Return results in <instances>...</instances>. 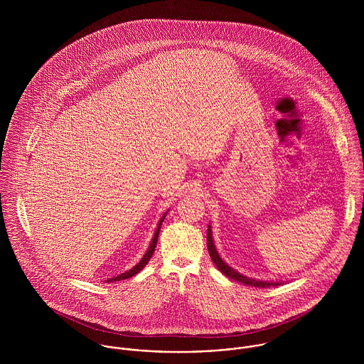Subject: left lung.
Segmentation results:
<instances>
[{
    "label": "left lung",
    "instance_id": "left-lung-1",
    "mask_svg": "<svg viewBox=\"0 0 364 364\" xmlns=\"http://www.w3.org/2000/svg\"><path fill=\"white\" fill-rule=\"evenodd\" d=\"M208 254H210V258L214 262V264L217 266V269L224 273L227 277L232 279V280H237V282H241L247 286H254V287H270V286H277L280 284L279 282L277 283H272V282H260V280H254V279H250L247 276H242L238 272H235L234 269H231L230 266H227L223 259L218 257L215 248H214V244H213V238H211V231H210V227L208 228Z\"/></svg>",
    "mask_w": 364,
    "mask_h": 364
}]
</instances>
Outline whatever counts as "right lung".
<instances>
[{"instance_id": "1", "label": "right lung", "mask_w": 364, "mask_h": 364, "mask_svg": "<svg viewBox=\"0 0 364 364\" xmlns=\"http://www.w3.org/2000/svg\"><path fill=\"white\" fill-rule=\"evenodd\" d=\"M164 218H165V215H162V218H161V221H159V224H158V227H156L154 238H153V241H151V244H150V247H149V251H147V252H146V255L143 257V259L140 260V262H139L133 269H130V270H127V272H124V273H122V274H119V276H116V277H112V279H109L107 282H119V280H123V279H129V277H132V276L137 274V273H139V272H140V270H141V269L149 263V260H150V258L153 257V254H154V251H156L158 234H159L161 224H162Z\"/></svg>"}]
</instances>
